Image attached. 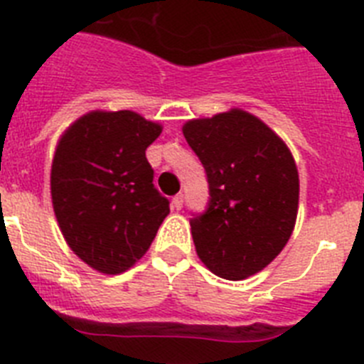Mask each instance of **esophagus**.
Returning a JSON list of instances; mask_svg holds the SVG:
<instances>
[{
	"mask_svg": "<svg viewBox=\"0 0 364 364\" xmlns=\"http://www.w3.org/2000/svg\"><path fill=\"white\" fill-rule=\"evenodd\" d=\"M171 204H173V210H176V212H180L182 210V206H184V195H175L173 197V200H171Z\"/></svg>",
	"mask_w": 364,
	"mask_h": 364,
	"instance_id": "esophagus-1",
	"label": "esophagus"
}]
</instances>
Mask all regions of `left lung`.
<instances>
[{
	"mask_svg": "<svg viewBox=\"0 0 364 364\" xmlns=\"http://www.w3.org/2000/svg\"><path fill=\"white\" fill-rule=\"evenodd\" d=\"M204 166L206 212L189 220L204 265L225 279L263 271L293 234L298 169L274 130L239 108L182 127Z\"/></svg>",
	"mask_w": 364,
	"mask_h": 364,
	"instance_id": "obj_1",
	"label": "left lung"
}]
</instances>
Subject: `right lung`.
Instances as JSON below:
<instances>
[{"label": "right lung", "mask_w": 364, "mask_h": 364, "mask_svg": "<svg viewBox=\"0 0 364 364\" xmlns=\"http://www.w3.org/2000/svg\"><path fill=\"white\" fill-rule=\"evenodd\" d=\"M160 132L136 112L95 110L58 139L55 217L71 250L102 274H121L141 259L169 213L145 156Z\"/></svg>", "instance_id": "add662e5"}]
</instances>
